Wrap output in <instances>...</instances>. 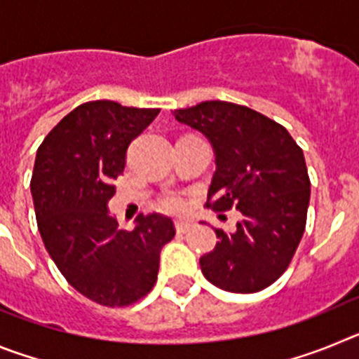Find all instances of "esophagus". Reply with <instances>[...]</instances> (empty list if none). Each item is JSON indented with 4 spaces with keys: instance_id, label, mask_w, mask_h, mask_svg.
I'll use <instances>...</instances> for the list:
<instances>
[{
    "instance_id": "34e87169",
    "label": "esophagus",
    "mask_w": 359,
    "mask_h": 359,
    "mask_svg": "<svg viewBox=\"0 0 359 359\" xmlns=\"http://www.w3.org/2000/svg\"><path fill=\"white\" fill-rule=\"evenodd\" d=\"M190 228H192V223H190V221H185V219H177L176 221V230L180 231V233H185Z\"/></svg>"
}]
</instances>
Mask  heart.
I'll return each instance as SVG.
<instances>
[{
  "instance_id": "heart-1",
  "label": "heart",
  "mask_w": 359,
  "mask_h": 359,
  "mask_svg": "<svg viewBox=\"0 0 359 359\" xmlns=\"http://www.w3.org/2000/svg\"><path fill=\"white\" fill-rule=\"evenodd\" d=\"M160 207L169 212H183L185 210V199L176 192H167L160 198Z\"/></svg>"
}]
</instances>
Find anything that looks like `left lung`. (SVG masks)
Segmentation results:
<instances>
[{"instance_id":"obj_1","label":"left lung","mask_w":359,"mask_h":359,"mask_svg":"<svg viewBox=\"0 0 359 359\" xmlns=\"http://www.w3.org/2000/svg\"><path fill=\"white\" fill-rule=\"evenodd\" d=\"M214 147L207 207L243 214L233 231L199 259L203 275L230 293H257L290 266L306 230L311 182L302 149L287 129L246 106L207 100L174 111Z\"/></svg>"}]
</instances>
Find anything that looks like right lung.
Listing matches in <instances>:
<instances>
[{
	"mask_svg": "<svg viewBox=\"0 0 359 359\" xmlns=\"http://www.w3.org/2000/svg\"><path fill=\"white\" fill-rule=\"evenodd\" d=\"M158 113L113 100L81 104L37 149L30 189L44 248L66 280L100 306L144 298L176 233L161 214H140L133 230H120L107 210L129 144Z\"/></svg>",
	"mask_w": 359,
	"mask_h": 359,
	"instance_id": "right-lung-1",
	"label": "right lung"
}]
</instances>
